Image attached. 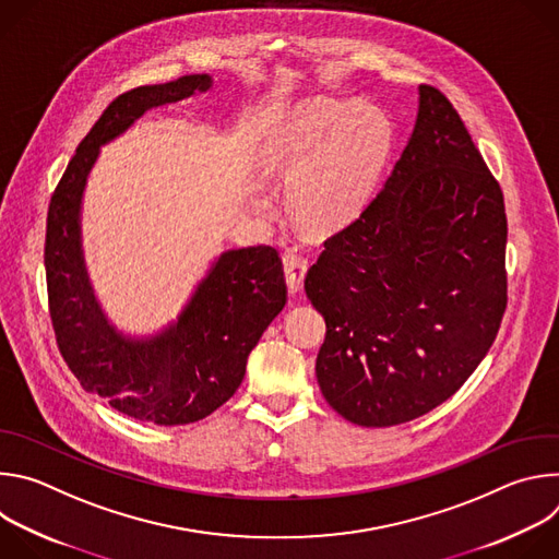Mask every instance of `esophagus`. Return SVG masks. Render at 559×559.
<instances>
[{
	"label": "esophagus",
	"mask_w": 559,
	"mask_h": 559,
	"mask_svg": "<svg viewBox=\"0 0 559 559\" xmlns=\"http://www.w3.org/2000/svg\"><path fill=\"white\" fill-rule=\"evenodd\" d=\"M283 267H285V278H287V287L292 294L302 289V281L307 274V259L298 252H287L283 257Z\"/></svg>",
	"instance_id": "obj_1"
}]
</instances>
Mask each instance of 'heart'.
Returning a JSON list of instances; mask_svg holds the SVG:
<instances>
[{
  "label": "heart",
  "mask_w": 559,
  "mask_h": 559,
  "mask_svg": "<svg viewBox=\"0 0 559 559\" xmlns=\"http://www.w3.org/2000/svg\"><path fill=\"white\" fill-rule=\"evenodd\" d=\"M393 147L389 115L369 102L318 97L292 110L267 136L263 164L287 177L296 218L316 231H338L369 205ZM257 210L270 207L254 192Z\"/></svg>",
  "instance_id": "b5f03b06"
}]
</instances>
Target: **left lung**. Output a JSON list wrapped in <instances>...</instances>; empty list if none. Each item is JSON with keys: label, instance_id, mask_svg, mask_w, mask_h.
<instances>
[{"label": "left lung", "instance_id": "left-lung-1", "mask_svg": "<svg viewBox=\"0 0 559 559\" xmlns=\"http://www.w3.org/2000/svg\"><path fill=\"white\" fill-rule=\"evenodd\" d=\"M418 95L384 188L305 276L328 325L318 384L360 427L442 405L483 362L507 309L500 183L451 102L433 86Z\"/></svg>", "mask_w": 559, "mask_h": 559}]
</instances>
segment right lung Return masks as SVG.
Here are the masks:
<instances>
[{"label":"right lung","mask_w":559,"mask_h":559,"mask_svg":"<svg viewBox=\"0 0 559 559\" xmlns=\"http://www.w3.org/2000/svg\"><path fill=\"white\" fill-rule=\"evenodd\" d=\"M210 88V74H186L119 95L79 143L46 223L48 305L66 365L86 391L106 397L119 414L164 427L203 420L243 382L250 352L287 300L283 263L270 246L227 250L175 323L154 336L132 338L108 321L91 285L82 199L102 145L147 110Z\"/></svg>","instance_id":"1"}]
</instances>
